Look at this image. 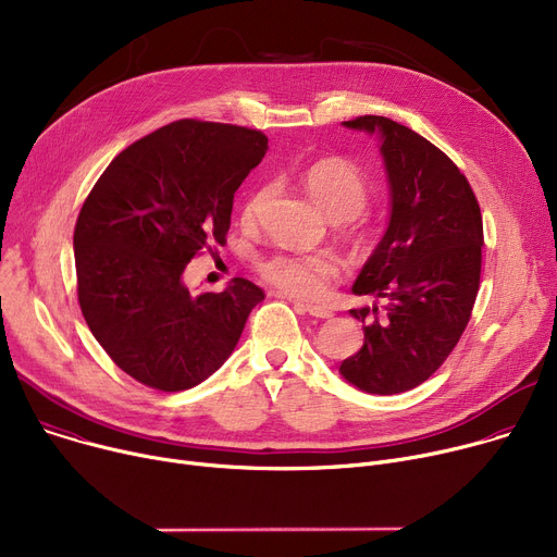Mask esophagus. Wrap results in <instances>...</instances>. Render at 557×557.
Listing matches in <instances>:
<instances>
[{"mask_svg": "<svg viewBox=\"0 0 557 557\" xmlns=\"http://www.w3.org/2000/svg\"><path fill=\"white\" fill-rule=\"evenodd\" d=\"M294 306L298 310H304V312L317 317V319H330L332 317V310L325 308V306H312V304H301V301H294Z\"/></svg>", "mask_w": 557, "mask_h": 557, "instance_id": "obj_1", "label": "esophagus"}]
</instances>
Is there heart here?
Instances as JSON below:
<instances>
[{
    "label": "heart",
    "instance_id": "1",
    "mask_svg": "<svg viewBox=\"0 0 557 557\" xmlns=\"http://www.w3.org/2000/svg\"><path fill=\"white\" fill-rule=\"evenodd\" d=\"M301 183L306 191L321 205V209L334 221H352V216L368 205L370 185L361 171L344 158H323L310 164ZM272 185L256 187L240 216L251 223L259 216L261 207L270 200ZM259 276L281 289L283 294L298 298H317L325 292L327 283L341 274V261L334 251H274L256 263Z\"/></svg>",
    "mask_w": 557,
    "mask_h": 557
}]
</instances>
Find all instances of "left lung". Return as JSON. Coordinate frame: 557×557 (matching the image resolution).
<instances>
[{
	"instance_id": "1",
	"label": "left lung",
	"mask_w": 557,
	"mask_h": 557,
	"mask_svg": "<svg viewBox=\"0 0 557 557\" xmlns=\"http://www.w3.org/2000/svg\"><path fill=\"white\" fill-rule=\"evenodd\" d=\"M344 124L381 134L393 213L352 285L355 294L381 298L383 308L350 310L366 323V341L341 363V374L370 395H397L440 370L473 314L482 211L459 166L408 126L383 115Z\"/></svg>"
}]
</instances>
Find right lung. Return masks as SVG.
Instances as JSON below:
<instances>
[{"label": "right lung", "instance_id": "1", "mask_svg": "<svg viewBox=\"0 0 557 557\" xmlns=\"http://www.w3.org/2000/svg\"><path fill=\"white\" fill-rule=\"evenodd\" d=\"M268 136L176 120L122 149L84 200L73 232L77 301L98 344L143 386L178 393L216 372L265 292L234 278L194 296L183 272L227 243L234 194Z\"/></svg>", "mask_w": 557, "mask_h": 557}]
</instances>
